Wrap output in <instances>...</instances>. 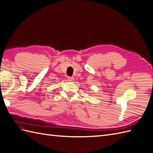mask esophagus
Listing matches in <instances>:
<instances>
[{
    "instance_id": "obj_1",
    "label": "esophagus",
    "mask_w": 153,
    "mask_h": 153,
    "mask_svg": "<svg viewBox=\"0 0 153 153\" xmlns=\"http://www.w3.org/2000/svg\"><path fill=\"white\" fill-rule=\"evenodd\" d=\"M68 80L69 81V82H73V81H74V79L73 77H71V76H69L68 78Z\"/></svg>"
}]
</instances>
